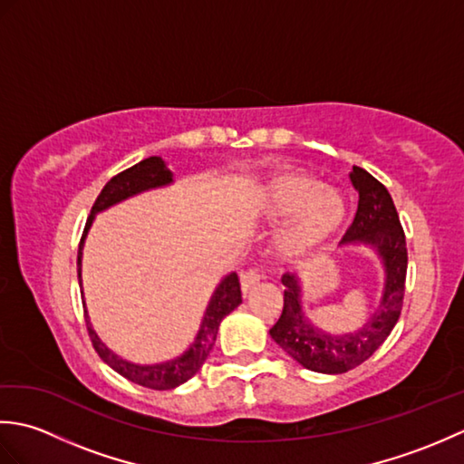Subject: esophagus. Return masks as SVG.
I'll use <instances>...</instances> for the list:
<instances>
[{"label":"esophagus","instance_id":"1","mask_svg":"<svg viewBox=\"0 0 464 464\" xmlns=\"http://www.w3.org/2000/svg\"><path fill=\"white\" fill-rule=\"evenodd\" d=\"M261 279H263V275L257 269L243 271L241 273V291H243V295H247Z\"/></svg>","mask_w":464,"mask_h":464}]
</instances>
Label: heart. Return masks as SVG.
<instances>
[{
  "label": "heart",
  "instance_id": "obj_1",
  "mask_svg": "<svg viewBox=\"0 0 464 464\" xmlns=\"http://www.w3.org/2000/svg\"><path fill=\"white\" fill-rule=\"evenodd\" d=\"M251 203L263 219H287L273 241L275 253L283 261L311 257L341 231L347 219L343 193L303 171L269 177L253 191Z\"/></svg>",
  "mask_w": 464,
  "mask_h": 464
}]
</instances>
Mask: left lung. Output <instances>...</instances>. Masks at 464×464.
<instances>
[{
  "label": "left lung",
  "mask_w": 464,
  "mask_h": 464,
  "mask_svg": "<svg viewBox=\"0 0 464 464\" xmlns=\"http://www.w3.org/2000/svg\"><path fill=\"white\" fill-rule=\"evenodd\" d=\"M349 177L359 191V207L341 245H364L377 253L384 271L379 307L359 329L329 333L304 314L299 275L285 273L283 313L269 331L271 339L301 367L324 374L347 372L367 361L397 324L405 297L407 243L395 203L387 187L361 167H353Z\"/></svg>",
  "instance_id": "left-lung-1"
}]
</instances>
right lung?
Returning <instances> with one entry per match:
<instances>
[{
    "mask_svg": "<svg viewBox=\"0 0 464 464\" xmlns=\"http://www.w3.org/2000/svg\"><path fill=\"white\" fill-rule=\"evenodd\" d=\"M171 183H173V173L169 171V167L165 165L161 157H147V160L140 161L137 165L130 167V169H125L123 173L115 175L113 179L107 181V185L103 187L102 193L97 195V199L92 207V215L87 217L85 229L80 241V251H77V279H80V287H82L83 245H85L87 233L92 229V223L95 221V215L110 209V207L117 203L130 199V197H135L151 189H160V187H167ZM82 301H83L87 331H90L93 347L97 354L103 359V362L110 364L115 372H120L127 381L141 384V387L155 389V391H169L189 381L193 374H197V371L203 367L205 359L209 357V353L217 341V331H219L221 321L241 304V285H239L237 273L225 275L211 295L209 304H207V309L203 313L199 331H197L193 343L179 354V357L163 361V362H153V364H140V362L127 361L107 347V344L100 339V334H97L95 329L92 327L90 314H87V307H85V297H82Z\"/></svg>",
    "mask_w": 464,
    "mask_h": 464,
    "instance_id": "add662e5",
    "label": "right lung"
}]
</instances>
